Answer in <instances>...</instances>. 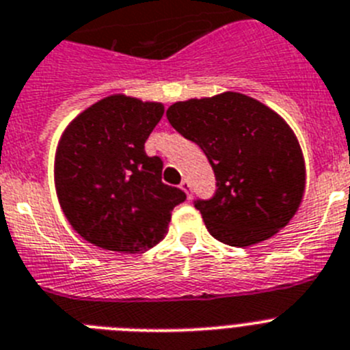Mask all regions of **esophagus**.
I'll return each mask as SVG.
<instances>
[{
	"mask_svg": "<svg viewBox=\"0 0 350 350\" xmlns=\"http://www.w3.org/2000/svg\"><path fill=\"white\" fill-rule=\"evenodd\" d=\"M179 188H181V190H183V192L187 193L188 199L192 197V190H190V183H188L187 179H183V181H181V185H179Z\"/></svg>",
	"mask_w": 350,
	"mask_h": 350,
	"instance_id": "1",
	"label": "esophagus"
}]
</instances>
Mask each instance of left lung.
Here are the masks:
<instances>
[{
    "instance_id": "8db88e82",
    "label": "left lung",
    "mask_w": 350,
    "mask_h": 350,
    "mask_svg": "<svg viewBox=\"0 0 350 350\" xmlns=\"http://www.w3.org/2000/svg\"><path fill=\"white\" fill-rule=\"evenodd\" d=\"M167 120L213 167L217 192L193 202L213 238L250 247L287 226L305 192V160L275 111L229 91L172 103Z\"/></svg>"
}]
</instances>
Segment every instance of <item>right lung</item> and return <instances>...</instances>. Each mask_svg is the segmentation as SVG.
Listing matches in <instances>:
<instances>
[{"label":"right lung","instance_id":"right-lung-1","mask_svg":"<svg viewBox=\"0 0 350 350\" xmlns=\"http://www.w3.org/2000/svg\"><path fill=\"white\" fill-rule=\"evenodd\" d=\"M162 116V103L112 95L81 112L62 135L57 199L70 226L95 247L124 254L153 248L172 209L187 199L162 181V158L144 151Z\"/></svg>","mask_w":350,"mask_h":350}]
</instances>
